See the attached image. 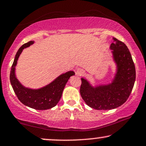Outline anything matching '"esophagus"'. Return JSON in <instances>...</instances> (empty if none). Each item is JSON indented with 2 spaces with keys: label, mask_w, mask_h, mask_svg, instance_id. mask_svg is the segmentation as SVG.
<instances>
[{
  "label": "esophagus",
  "mask_w": 146,
  "mask_h": 146,
  "mask_svg": "<svg viewBox=\"0 0 146 146\" xmlns=\"http://www.w3.org/2000/svg\"><path fill=\"white\" fill-rule=\"evenodd\" d=\"M84 74V71L81 68H78L76 70V74L77 76H82Z\"/></svg>",
  "instance_id": "34e87169"
}]
</instances>
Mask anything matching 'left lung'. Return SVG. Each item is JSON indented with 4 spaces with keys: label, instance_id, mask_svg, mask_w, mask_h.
<instances>
[{
    "label": "left lung",
    "instance_id": "obj_1",
    "mask_svg": "<svg viewBox=\"0 0 146 146\" xmlns=\"http://www.w3.org/2000/svg\"><path fill=\"white\" fill-rule=\"evenodd\" d=\"M113 39L110 49L116 70L111 82L94 86L84 78H81L82 98L88 106L98 110L114 109L125 103L135 80V65L129 50L122 42Z\"/></svg>",
    "mask_w": 146,
    "mask_h": 146
}]
</instances>
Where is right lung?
Listing matches in <instances>:
<instances>
[{"instance_id": "add662e5", "label": "right lung", "mask_w": 146, "mask_h": 146, "mask_svg": "<svg viewBox=\"0 0 146 146\" xmlns=\"http://www.w3.org/2000/svg\"><path fill=\"white\" fill-rule=\"evenodd\" d=\"M34 43L35 41H29L19 49L11 68L10 81L17 98L24 105L38 110H44L54 107L58 103L67 82L72 76L75 75V72L68 71L62 74L48 84L40 88L33 89L25 87L16 76V66L23 49Z\"/></svg>"}]
</instances>
